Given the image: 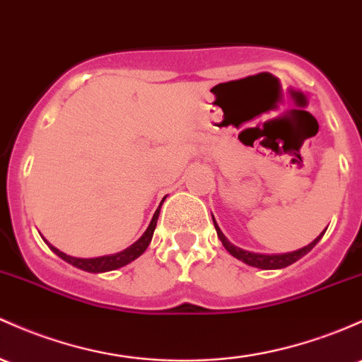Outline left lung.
Instances as JSON below:
<instances>
[{
	"mask_svg": "<svg viewBox=\"0 0 362 362\" xmlns=\"http://www.w3.org/2000/svg\"><path fill=\"white\" fill-rule=\"evenodd\" d=\"M213 223H214V228H216L218 239L221 240V244H223V247L226 249V251L232 254L233 257H237V259L242 261V263L254 266V268H261V269H281V268H287V266H291L292 263H296V261H299L300 257L305 256V254L311 251L317 242L321 240V237L325 235V232H327V228H328L327 226V228H325L323 232H321L320 235H317L316 239L311 242V244L305 245V247H303V249H297V251L284 252V254H261V252L244 251V249L233 245L232 242H230L223 235V232H221L220 226H218L216 221H214V218H213Z\"/></svg>",
	"mask_w": 362,
	"mask_h": 362,
	"instance_id": "obj_1",
	"label": "left lung"
}]
</instances>
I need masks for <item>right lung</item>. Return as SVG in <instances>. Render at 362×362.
Here are the masks:
<instances>
[{
	"label": "right lung",
	"mask_w": 362,
	"mask_h": 362,
	"mask_svg": "<svg viewBox=\"0 0 362 362\" xmlns=\"http://www.w3.org/2000/svg\"><path fill=\"white\" fill-rule=\"evenodd\" d=\"M165 199L166 197H163V201ZM163 201H161V204H163ZM161 204L158 206V209L154 211L153 218H151V223L148 228H146V232L141 235V239L134 242L130 247L123 249V251L117 252V254H108V256H99V257H74V256H69V254L62 252L59 249L54 247V245H51L47 240H45V242L49 245V249L57 254V256H59L63 261H66V263H70L71 266H75V268L84 269V272H89V273L113 272V269H118V268H122V266L132 263L134 259H137V257L149 247L151 239H153L154 228H156V223H158V216H160Z\"/></svg>",
	"instance_id": "right-lung-1"
}]
</instances>
